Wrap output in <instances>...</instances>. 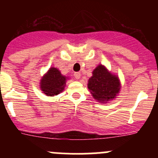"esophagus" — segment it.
Segmentation results:
<instances>
[{"label": "esophagus", "instance_id": "1", "mask_svg": "<svg viewBox=\"0 0 158 158\" xmlns=\"http://www.w3.org/2000/svg\"><path fill=\"white\" fill-rule=\"evenodd\" d=\"M74 76H75V78H76V79H80L81 73H79V72H77V73H74Z\"/></svg>", "mask_w": 158, "mask_h": 158}]
</instances>
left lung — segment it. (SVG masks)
Wrapping results in <instances>:
<instances>
[{
	"mask_svg": "<svg viewBox=\"0 0 158 158\" xmlns=\"http://www.w3.org/2000/svg\"><path fill=\"white\" fill-rule=\"evenodd\" d=\"M88 89L98 102L106 103L116 98L121 89L118 77L109 72L106 66L98 65L92 71L88 81Z\"/></svg>",
	"mask_w": 158,
	"mask_h": 158,
	"instance_id": "8db88e82",
	"label": "left lung"
}]
</instances>
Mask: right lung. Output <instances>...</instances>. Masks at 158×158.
<instances>
[{
    "label": "right lung",
    "instance_id": "obj_1",
    "mask_svg": "<svg viewBox=\"0 0 158 158\" xmlns=\"http://www.w3.org/2000/svg\"><path fill=\"white\" fill-rule=\"evenodd\" d=\"M67 79L58 69L51 67L41 79L40 88L47 96L57 95L64 90Z\"/></svg>",
    "mask_w": 158,
    "mask_h": 158
}]
</instances>
